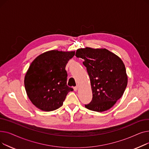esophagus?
Returning a JSON list of instances; mask_svg holds the SVG:
<instances>
[{
    "label": "esophagus",
    "mask_w": 149,
    "mask_h": 149,
    "mask_svg": "<svg viewBox=\"0 0 149 149\" xmlns=\"http://www.w3.org/2000/svg\"><path fill=\"white\" fill-rule=\"evenodd\" d=\"M78 88H79V86H77L74 87V91H77L78 90Z\"/></svg>",
    "instance_id": "obj_1"
}]
</instances>
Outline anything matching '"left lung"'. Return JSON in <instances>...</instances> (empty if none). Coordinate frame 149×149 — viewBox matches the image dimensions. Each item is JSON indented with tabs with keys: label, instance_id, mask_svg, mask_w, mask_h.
I'll return each instance as SVG.
<instances>
[{
	"label": "left lung",
	"instance_id": "obj_1",
	"mask_svg": "<svg viewBox=\"0 0 149 149\" xmlns=\"http://www.w3.org/2000/svg\"><path fill=\"white\" fill-rule=\"evenodd\" d=\"M75 56L84 60L83 64L90 77L92 100L85 107L100 112L111 108L122 97L127 84L123 61L106 49H79Z\"/></svg>",
	"mask_w": 149,
	"mask_h": 149
}]
</instances>
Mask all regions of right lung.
Here are the masks:
<instances>
[{
  "instance_id": "right-lung-1",
  "label": "right lung",
  "mask_w": 149,
  "mask_h": 149,
  "mask_svg": "<svg viewBox=\"0 0 149 149\" xmlns=\"http://www.w3.org/2000/svg\"><path fill=\"white\" fill-rule=\"evenodd\" d=\"M75 52L50 51L38 56L31 64L25 77V86L31 102L44 111L60 107L69 92L65 69Z\"/></svg>"
}]
</instances>
